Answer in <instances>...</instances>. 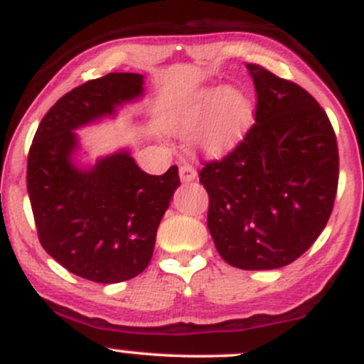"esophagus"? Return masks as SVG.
Instances as JSON below:
<instances>
[{"mask_svg": "<svg viewBox=\"0 0 364 364\" xmlns=\"http://www.w3.org/2000/svg\"><path fill=\"white\" fill-rule=\"evenodd\" d=\"M179 178L183 183H190L196 178V169L191 164H181L179 166Z\"/></svg>", "mask_w": 364, "mask_h": 364, "instance_id": "obj_1", "label": "esophagus"}]
</instances>
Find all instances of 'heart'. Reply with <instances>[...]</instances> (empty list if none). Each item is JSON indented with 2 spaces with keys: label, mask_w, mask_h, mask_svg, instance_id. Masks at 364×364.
<instances>
[{
  "label": "heart",
  "mask_w": 364,
  "mask_h": 364,
  "mask_svg": "<svg viewBox=\"0 0 364 364\" xmlns=\"http://www.w3.org/2000/svg\"><path fill=\"white\" fill-rule=\"evenodd\" d=\"M252 119V102L236 89H208L195 95L185 111V127L193 129L207 124L202 145L217 154L231 149L243 136Z\"/></svg>",
  "instance_id": "heart-1"
}]
</instances>
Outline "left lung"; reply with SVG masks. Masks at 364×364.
Returning <instances> with one entry per match:
<instances>
[{
	"label": "left lung",
	"instance_id": "left-lung-1",
	"mask_svg": "<svg viewBox=\"0 0 364 364\" xmlns=\"http://www.w3.org/2000/svg\"><path fill=\"white\" fill-rule=\"evenodd\" d=\"M246 68L257 90L255 124L198 178L220 257L237 269L272 270L301 257L327 225L339 150L328 116L303 87L260 65Z\"/></svg>",
	"mask_w": 364,
	"mask_h": 364
}]
</instances>
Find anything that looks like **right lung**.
<instances>
[{"label": "right lung", "instance_id": "obj_1", "mask_svg": "<svg viewBox=\"0 0 364 364\" xmlns=\"http://www.w3.org/2000/svg\"><path fill=\"white\" fill-rule=\"evenodd\" d=\"M144 94L139 73H107L65 94L46 112L28 150L27 191L43 248L66 270L99 284L128 281L150 263L156 235L179 186L176 166L152 176L128 150L80 169L75 129Z\"/></svg>", "mask_w": 364, "mask_h": 364}]
</instances>
